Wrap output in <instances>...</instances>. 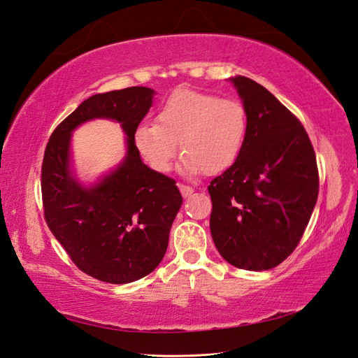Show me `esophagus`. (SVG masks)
Returning a JSON list of instances; mask_svg holds the SVG:
<instances>
[{"label":"esophagus","instance_id":"1","mask_svg":"<svg viewBox=\"0 0 358 358\" xmlns=\"http://www.w3.org/2000/svg\"><path fill=\"white\" fill-rule=\"evenodd\" d=\"M179 189H180V192H182V196L183 197H189L191 196V194L194 192V188L192 187H188V185H183V183H179Z\"/></svg>","mask_w":358,"mask_h":358}]
</instances>
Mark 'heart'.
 Here are the masks:
<instances>
[{
	"label": "heart",
	"instance_id": "obj_1",
	"mask_svg": "<svg viewBox=\"0 0 358 358\" xmlns=\"http://www.w3.org/2000/svg\"><path fill=\"white\" fill-rule=\"evenodd\" d=\"M248 133L245 106L236 99L194 90H178L161 103L155 122L140 124L133 134L138 155L146 164L166 173L179 143L180 167L188 175L230 169L239 158Z\"/></svg>",
	"mask_w": 358,
	"mask_h": 358
}]
</instances>
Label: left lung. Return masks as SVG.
Here are the masks:
<instances>
[{
    "label": "left lung",
    "instance_id": "obj_1",
    "mask_svg": "<svg viewBox=\"0 0 358 358\" xmlns=\"http://www.w3.org/2000/svg\"><path fill=\"white\" fill-rule=\"evenodd\" d=\"M248 115V133L234 164L215 178L210 233L225 262L268 270L297 248L318 199L315 150L305 127L252 79H231Z\"/></svg>",
    "mask_w": 358,
    "mask_h": 358
}]
</instances>
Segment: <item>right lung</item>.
<instances>
[{"label": "right lung", "mask_w": 358, "mask_h": 358, "mask_svg": "<svg viewBox=\"0 0 358 358\" xmlns=\"http://www.w3.org/2000/svg\"><path fill=\"white\" fill-rule=\"evenodd\" d=\"M145 86L96 94L53 129L41 164V197L52 234L83 273L128 284L154 272L182 206L175 179L143 164L134 129L152 106ZM94 117H109L127 133V157L99 186L85 189L68 169L71 131Z\"/></svg>", "instance_id": "add662e5"}]
</instances>
